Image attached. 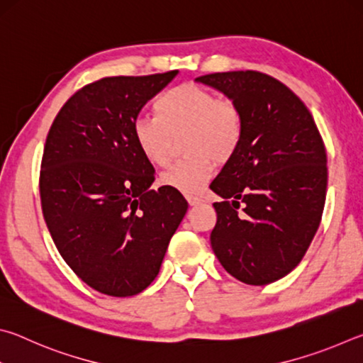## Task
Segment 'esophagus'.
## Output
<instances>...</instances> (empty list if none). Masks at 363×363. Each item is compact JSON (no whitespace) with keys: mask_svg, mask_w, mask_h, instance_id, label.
I'll use <instances>...</instances> for the list:
<instances>
[{"mask_svg":"<svg viewBox=\"0 0 363 363\" xmlns=\"http://www.w3.org/2000/svg\"><path fill=\"white\" fill-rule=\"evenodd\" d=\"M187 201H189L190 206H196V205L203 203V200L199 199V196H187Z\"/></svg>","mask_w":363,"mask_h":363,"instance_id":"1","label":"esophagus"}]
</instances>
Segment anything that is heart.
I'll use <instances>...</instances> for the list:
<instances>
[{"label": "heart", "instance_id": "obj_1", "mask_svg": "<svg viewBox=\"0 0 363 363\" xmlns=\"http://www.w3.org/2000/svg\"><path fill=\"white\" fill-rule=\"evenodd\" d=\"M153 113L155 118L140 116L134 121V143L153 167H167L173 138L186 133L182 147L190 157L160 177L163 186L181 194L200 192L214 173V162H229L240 147V110L203 86L184 83L164 91L153 102Z\"/></svg>", "mask_w": 363, "mask_h": 363}]
</instances>
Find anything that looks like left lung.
Returning a JSON list of instances; mask_svg holds the SVG:
<instances>
[{
	"label": "left lung",
	"instance_id": "left-lung-1",
	"mask_svg": "<svg viewBox=\"0 0 363 363\" xmlns=\"http://www.w3.org/2000/svg\"><path fill=\"white\" fill-rule=\"evenodd\" d=\"M238 107L243 138L211 190L223 201L211 248L232 277L267 285L303 259L320 224L327 195V152L304 102L261 72L195 78Z\"/></svg>",
	"mask_w": 363,
	"mask_h": 363
}]
</instances>
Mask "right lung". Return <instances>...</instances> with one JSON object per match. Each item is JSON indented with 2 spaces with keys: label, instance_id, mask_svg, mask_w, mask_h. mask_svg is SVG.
I'll list each match as a JSON object with an SVG mask.
<instances>
[{
  "label": "right lung",
  "instance_id": "1",
  "mask_svg": "<svg viewBox=\"0 0 363 363\" xmlns=\"http://www.w3.org/2000/svg\"><path fill=\"white\" fill-rule=\"evenodd\" d=\"M177 73L108 77L84 86L48 133L43 216L73 272L108 296H134L155 280L187 213L179 190L150 189L155 169L133 138L140 110Z\"/></svg>",
  "mask_w": 363,
  "mask_h": 363
}]
</instances>
